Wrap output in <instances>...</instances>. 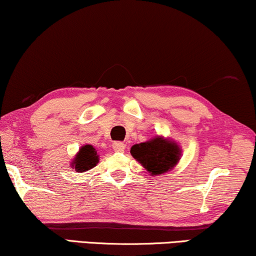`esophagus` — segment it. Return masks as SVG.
Instances as JSON below:
<instances>
[{
	"instance_id": "34e87169",
	"label": "esophagus",
	"mask_w": 256,
	"mask_h": 256,
	"mask_svg": "<svg viewBox=\"0 0 256 256\" xmlns=\"http://www.w3.org/2000/svg\"><path fill=\"white\" fill-rule=\"evenodd\" d=\"M113 148H114V150H116V152H124L126 144H124V142H121V141H116V142L113 143Z\"/></svg>"
}]
</instances>
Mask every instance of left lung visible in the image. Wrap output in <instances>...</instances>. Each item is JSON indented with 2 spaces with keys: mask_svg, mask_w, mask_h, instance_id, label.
Masks as SVG:
<instances>
[{
  "mask_svg": "<svg viewBox=\"0 0 256 256\" xmlns=\"http://www.w3.org/2000/svg\"><path fill=\"white\" fill-rule=\"evenodd\" d=\"M130 154L152 176H156L176 166L180 150L176 143L163 138H155L152 141L132 146Z\"/></svg>",
  "mask_w": 256,
  "mask_h": 256,
  "instance_id": "left-lung-1",
  "label": "left lung"
}]
</instances>
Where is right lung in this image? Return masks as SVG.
I'll return each mask as SVG.
<instances>
[{"instance_id":"add662e5","label":"right lung","mask_w":256,"mask_h":256,"mask_svg":"<svg viewBox=\"0 0 256 256\" xmlns=\"http://www.w3.org/2000/svg\"><path fill=\"white\" fill-rule=\"evenodd\" d=\"M98 162H99V156L96 155V149L92 146H84L73 160L72 166L76 168V171L84 172L96 166Z\"/></svg>"}]
</instances>
